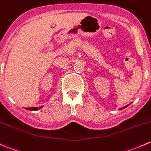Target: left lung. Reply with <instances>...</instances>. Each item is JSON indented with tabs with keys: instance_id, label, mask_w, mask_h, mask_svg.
<instances>
[{
	"instance_id": "1",
	"label": "left lung",
	"mask_w": 151,
	"mask_h": 151,
	"mask_svg": "<svg viewBox=\"0 0 151 151\" xmlns=\"http://www.w3.org/2000/svg\"><path fill=\"white\" fill-rule=\"evenodd\" d=\"M127 106H125V107H123V108H122V109H120V110H122V109H124V108H126Z\"/></svg>"
}]
</instances>
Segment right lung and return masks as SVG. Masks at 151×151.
I'll list each match as a JSON object with an SVG mask.
<instances>
[{
  "label": "right lung",
  "instance_id": "right-lung-1",
  "mask_svg": "<svg viewBox=\"0 0 151 151\" xmlns=\"http://www.w3.org/2000/svg\"><path fill=\"white\" fill-rule=\"evenodd\" d=\"M41 108H42V106H41V107H39V108H37V107H35V108H27L26 109H27V110H30V111H37V110H38V109H41Z\"/></svg>",
  "mask_w": 151,
  "mask_h": 151
}]
</instances>
